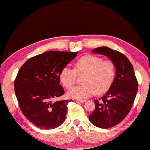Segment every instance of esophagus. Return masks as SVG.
Returning a JSON list of instances; mask_svg holds the SVG:
<instances>
[{"instance_id": "obj_1", "label": "esophagus", "mask_w": 150, "mask_h": 150, "mask_svg": "<svg viewBox=\"0 0 150 150\" xmlns=\"http://www.w3.org/2000/svg\"><path fill=\"white\" fill-rule=\"evenodd\" d=\"M77 102H79V103H83L86 102V100H77Z\"/></svg>"}]
</instances>
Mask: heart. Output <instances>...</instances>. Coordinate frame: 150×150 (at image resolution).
Instances as JSON below:
<instances>
[{
  "instance_id": "1",
  "label": "heart",
  "mask_w": 150,
  "mask_h": 150,
  "mask_svg": "<svg viewBox=\"0 0 150 150\" xmlns=\"http://www.w3.org/2000/svg\"><path fill=\"white\" fill-rule=\"evenodd\" d=\"M115 64L111 60H103L94 55H86L78 59L74 69L66 67L61 71L60 79L67 88L74 85L77 75H84L83 84L75 86L69 90V95L73 98L81 99L95 93L101 94L111 87L115 77Z\"/></svg>"
}]
</instances>
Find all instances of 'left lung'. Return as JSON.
<instances>
[{"mask_svg":"<svg viewBox=\"0 0 150 150\" xmlns=\"http://www.w3.org/2000/svg\"><path fill=\"white\" fill-rule=\"evenodd\" d=\"M92 53L105 55L115 64V77L105 95L94 100L95 109L89 115L96 127L109 128L116 126L130 112L138 90L133 67L127 57L107 47H99Z\"/></svg>","mask_w":150,"mask_h":150,"instance_id":"8db88e82","label":"left lung"}]
</instances>
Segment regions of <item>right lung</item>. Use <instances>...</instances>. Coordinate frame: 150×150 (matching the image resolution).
I'll use <instances>...</instances> for the list:
<instances>
[{
    "instance_id": "add662e5",
    "label": "right lung",
    "mask_w": 150,
    "mask_h": 150,
    "mask_svg": "<svg viewBox=\"0 0 150 150\" xmlns=\"http://www.w3.org/2000/svg\"><path fill=\"white\" fill-rule=\"evenodd\" d=\"M77 52H46L32 57L19 70L14 90L25 117L41 129H53L64 122L71 100L54 101L64 93L60 73Z\"/></svg>"
}]
</instances>
